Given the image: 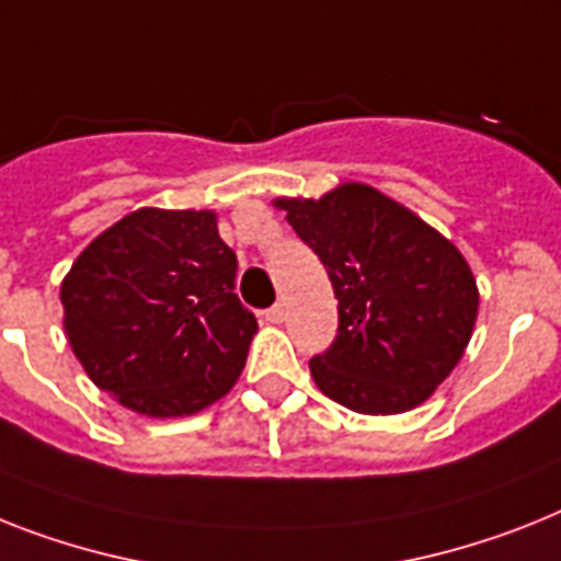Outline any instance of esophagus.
Masks as SVG:
<instances>
[{
  "label": "esophagus",
  "mask_w": 561,
  "mask_h": 561,
  "mask_svg": "<svg viewBox=\"0 0 561 561\" xmlns=\"http://www.w3.org/2000/svg\"><path fill=\"white\" fill-rule=\"evenodd\" d=\"M263 318L270 323H284L286 321V307L284 304H275V307H270L266 312H263Z\"/></svg>",
  "instance_id": "1"
}]
</instances>
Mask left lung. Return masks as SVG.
Wrapping results in <instances>:
<instances>
[{"instance_id": "1", "label": "left lung", "mask_w": 561, "mask_h": 561, "mask_svg": "<svg viewBox=\"0 0 561 561\" xmlns=\"http://www.w3.org/2000/svg\"><path fill=\"white\" fill-rule=\"evenodd\" d=\"M275 206L321 257L337 298L335 341L309 360L318 390L364 415L424 404L461 360L479 314L461 252L364 183Z\"/></svg>"}]
</instances>
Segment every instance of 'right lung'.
Instances as JSON below:
<instances>
[{
  "label": "right lung",
  "instance_id": "add662e5",
  "mask_svg": "<svg viewBox=\"0 0 561 561\" xmlns=\"http://www.w3.org/2000/svg\"><path fill=\"white\" fill-rule=\"evenodd\" d=\"M215 211L137 208L85 247L59 298L88 378L148 419L192 415L234 387L257 321Z\"/></svg>",
  "mask_w": 561,
  "mask_h": 561
}]
</instances>
